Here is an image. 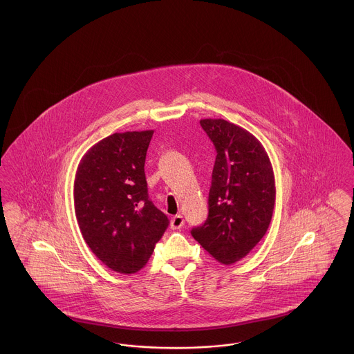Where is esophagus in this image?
I'll return each mask as SVG.
<instances>
[{"instance_id":"1","label":"esophagus","mask_w":354,"mask_h":354,"mask_svg":"<svg viewBox=\"0 0 354 354\" xmlns=\"http://www.w3.org/2000/svg\"><path fill=\"white\" fill-rule=\"evenodd\" d=\"M185 224V219L182 215H175L172 219H171V228L172 230H179L182 228Z\"/></svg>"}]
</instances>
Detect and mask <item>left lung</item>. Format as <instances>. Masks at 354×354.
I'll use <instances>...</instances> for the list:
<instances>
[{
	"instance_id": "obj_1",
	"label": "left lung",
	"mask_w": 354,
	"mask_h": 354,
	"mask_svg": "<svg viewBox=\"0 0 354 354\" xmlns=\"http://www.w3.org/2000/svg\"><path fill=\"white\" fill-rule=\"evenodd\" d=\"M218 155L208 196V218L191 235L221 264L252 251L268 231L276 187L270 156L260 140L224 119H201Z\"/></svg>"
}]
</instances>
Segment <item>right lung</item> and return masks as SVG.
<instances>
[{
    "label": "right lung",
    "mask_w": 354,
    "mask_h": 354,
    "mask_svg": "<svg viewBox=\"0 0 354 354\" xmlns=\"http://www.w3.org/2000/svg\"><path fill=\"white\" fill-rule=\"evenodd\" d=\"M153 130L109 135L90 147L74 179V211L91 252L114 272L133 274L169 227L149 199L146 153Z\"/></svg>",
    "instance_id": "right-lung-1"
}]
</instances>
